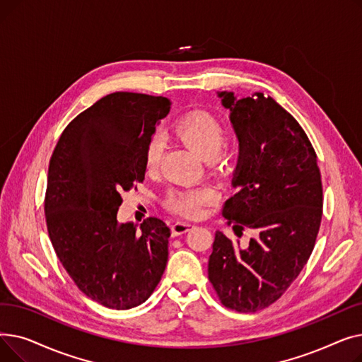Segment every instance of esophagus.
Wrapping results in <instances>:
<instances>
[{
    "label": "esophagus",
    "instance_id": "34e87169",
    "mask_svg": "<svg viewBox=\"0 0 362 362\" xmlns=\"http://www.w3.org/2000/svg\"><path fill=\"white\" fill-rule=\"evenodd\" d=\"M194 227H195L194 223L176 221L173 226H171V233H173V236H179V235H183V233L189 232L191 229H194Z\"/></svg>",
    "mask_w": 362,
    "mask_h": 362
}]
</instances>
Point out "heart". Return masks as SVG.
Listing matches in <instances>:
<instances>
[{
  "label": "heart",
  "mask_w": 362,
  "mask_h": 362,
  "mask_svg": "<svg viewBox=\"0 0 362 362\" xmlns=\"http://www.w3.org/2000/svg\"><path fill=\"white\" fill-rule=\"evenodd\" d=\"M175 135L194 152L205 160H217V156L227 141L226 126L211 114L205 111H192L182 116L175 122ZM161 144L157 139H151L145 148L144 167L148 175H156L161 163ZM216 194L210 187L197 189H179L171 191L165 197V205L168 210L183 217L201 216L204 206L214 199Z\"/></svg>",
  "instance_id": "obj_1"
}]
</instances>
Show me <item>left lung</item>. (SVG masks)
Wrapping results in <instances>:
<instances>
[{
	"mask_svg": "<svg viewBox=\"0 0 362 362\" xmlns=\"http://www.w3.org/2000/svg\"><path fill=\"white\" fill-rule=\"evenodd\" d=\"M218 97L239 139L232 185L221 214L233 229L258 233L246 250L216 232L208 279L226 308L257 313L276 302L307 264L322 216L317 154L300 124L272 97Z\"/></svg>",
	"mask_w": 362,
	"mask_h": 362,
	"instance_id": "obj_1",
	"label": "left lung"
}]
</instances>
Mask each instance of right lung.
Wrapping results in <instances>:
<instances>
[{
    "instance_id": "add662e5",
    "label": "right lung",
    "mask_w": 362,
    "mask_h": 362,
    "mask_svg": "<svg viewBox=\"0 0 362 362\" xmlns=\"http://www.w3.org/2000/svg\"><path fill=\"white\" fill-rule=\"evenodd\" d=\"M170 105L110 93L67 124L49 160L44 210L54 251L76 286L111 310L141 305L165 270V223H119L117 211L122 192L145 179V148Z\"/></svg>"
}]
</instances>
